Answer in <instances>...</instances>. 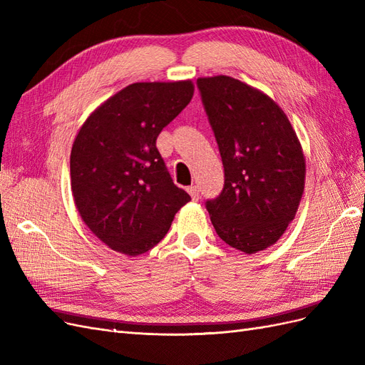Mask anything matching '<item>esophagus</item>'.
I'll use <instances>...</instances> for the list:
<instances>
[{
    "label": "esophagus",
    "instance_id": "obj_1",
    "mask_svg": "<svg viewBox=\"0 0 365 365\" xmlns=\"http://www.w3.org/2000/svg\"><path fill=\"white\" fill-rule=\"evenodd\" d=\"M187 192L190 193V196H192V200H193V201H197V200H200V189H197L196 185L189 187V189H187Z\"/></svg>",
    "mask_w": 365,
    "mask_h": 365
}]
</instances>
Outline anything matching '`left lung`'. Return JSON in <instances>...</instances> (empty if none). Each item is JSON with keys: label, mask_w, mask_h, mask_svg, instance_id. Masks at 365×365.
Wrapping results in <instances>:
<instances>
[{"label": "left lung", "mask_w": 365, "mask_h": 365, "mask_svg": "<svg viewBox=\"0 0 365 365\" xmlns=\"http://www.w3.org/2000/svg\"><path fill=\"white\" fill-rule=\"evenodd\" d=\"M225 182L205 207L217 236L245 254L274 245L292 222L306 163L291 121L271 97L230 76L197 79Z\"/></svg>", "instance_id": "8db88e82"}]
</instances>
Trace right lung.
<instances>
[{"mask_svg":"<svg viewBox=\"0 0 365 365\" xmlns=\"http://www.w3.org/2000/svg\"><path fill=\"white\" fill-rule=\"evenodd\" d=\"M192 81L137 82L85 120L70 157L71 192L83 222L109 248L140 256L168 235L190 196L157 149L163 128L190 103Z\"/></svg>","mask_w":365,"mask_h":365,"instance_id":"add662e5","label":"right lung"}]
</instances>
